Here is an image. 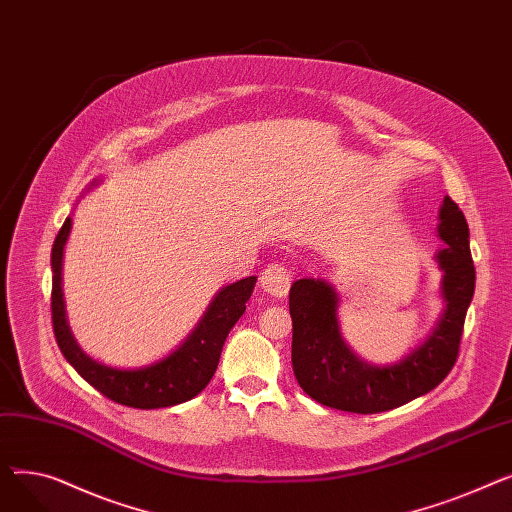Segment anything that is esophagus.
<instances>
[{
    "label": "esophagus",
    "mask_w": 512,
    "mask_h": 512,
    "mask_svg": "<svg viewBox=\"0 0 512 512\" xmlns=\"http://www.w3.org/2000/svg\"><path fill=\"white\" fill-rule=\"evenodd\" d=\"M290 280H292L290 270H286L284 265L272 263L267 265L261 274V288L263 292L272 294L276 299H286V294L290 290Z\"/></svg>",
    "instance_id": "esophagus-1"
}]
</instances>
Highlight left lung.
Instances as JSON below:
<instances>
[{
  "instance_id": "obj_1",
  "label": "left lung",
  "mask_w": 512,
  "mask_h": 512,
  "mask_svg": "<svg viewBox=\"0 0 512 512\" xmlns=\"http://www.w3.org/2000/svg\"><path fill=\"white\" fill-rule=\"evenodd\" d=\"M438 234L446 242V249L436 255L444 272L446 307L434 332L398 363L371 365L351 351L340 334L338 294L332 284L303 278L290 286L292 371L313 400L348 413H382L434 390L450 373L475 292L469 226L450 197L440 207Z\"/></svg>"
}]
</instances>
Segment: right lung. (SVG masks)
<instances>
[{"label":"right lung","mask_w":512,"mask_h":512,"mask_svg":"<svg viewBox=\"0 0 512 512\" xmlns=\"http://www.w3.org/2000/svg\"><path fill=\"white\" fill-rule=\"evenodd\" d=\"M70 228L72 220L66 218L51 249V321L66 361L95 390L124 407L161 409L195 398L218 369L222 346L240 315L245 313V303L251 299L257 278L249 276L224 286L209 303L197 328L168 357L139 369L110 367L83 353L68 328L62 292V257Z\"/></svg>","instance_id":"obj_1"}]
</instances>
